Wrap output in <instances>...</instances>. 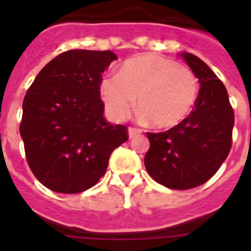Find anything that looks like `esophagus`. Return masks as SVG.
<instances>
[{
    "label": "esophagus",
    "mask_w": 251,
    "mask_h": 251,
    "mask_svg": "<svg viewBox=\"0 0 251 251\" xmlns=\"http://www.w3.org/2000/svg\"><path fill=\"white\" fill-rule=\"evenodd\" d=\"M141 132H142L141 129H137V128L129 127V128H128V137H129V138H133V137L137 136V134H139Z\"/></svg>",
    "instance_id": "obj_1"
}]
</instances>
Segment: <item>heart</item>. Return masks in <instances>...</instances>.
<instances>
[{
  "label": "heart",
  "instance_id": "heart-1",
  "mask_svg": "<svg viewBox=\"0 0 251 251\" xmlns=\"http://www.w3.org/2000/svg\"><path fill=\"white\" fill-rule=\"evenodd\" d=\"M99 92L113 118H126L137 98L142 118L157 128H171L191 113L199 81L174 60L146 54L126 60L117 75L104 76Z\"/></svg>",
  "mask_w": 251,
  "mask_h": 251
}]
</instances>
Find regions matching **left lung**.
Here are the masks:
<instances>
[{
	"label": "left lung",
	"mask_w": 251,
	"mask_h": 251,
	"mask_svg": "<svg viewBox=\"0 0 251 251\" xmlns=\"http://www.w3.org/2000/svg\"><path fill=\"white\" fill-rule=\"evenodd\" d=\"M200 92L187 118L167 132L147 133L145 166L154 181L174 190L202 185L220 168L231 148L234 110L226 88L200 57L181 52Z\"/></svg>",
	"instance_id": "obj_1"
}]
</instances>
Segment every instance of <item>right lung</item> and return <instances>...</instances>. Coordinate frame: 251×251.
<instances>
[{"mask_svg":"<svg viewBox=\"0 0 251 251\" xmlns=\"http://www.w3.org/2000/svg\"><path fill=\"white\" fill-rule=\"evenodd\" d=\"M113 51L69 50L46 64L22 103L20 134L32 174L45 187L77 194L105 174L127 128L104 118L101 74Z\"/></svg>","mask_w":251,"mask_h":251,"instance_id":"right-lung-1","label":"right lung"}]
</instances>
